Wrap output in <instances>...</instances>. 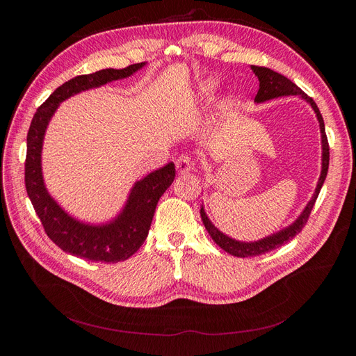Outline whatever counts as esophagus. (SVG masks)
<instances>
[{
	"mask_svg": "<svg viewBox=\"0 0 356 356\" xmlns=\"http://www.w3.org/2000/svg\"><path fill=\"white\" fill-rule=\"evenodd\" d=\"M175 168L178 170V174H188V172L193 169V161L188 156L182 154L175 160Z\"/></svg>",
	"mask_w": 356,
	"mask_h": 356,
	"instance_id": "esophagus-1",
	"label": "esophagus"
}]
</instances>
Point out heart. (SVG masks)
Masks as SVG:
<instances>
[{"label": "heart", "mask_w": 356, "mask_h": 356, "mask_svg": "<svg viewBox=\"0 0 356 356\" xmlns=\"http://www.w3.org/2000/svg\"><path fill=\"white\" fill-rule=\"evenodd\" d=\"M218 84L215 80L208 79V80H203L197 84V95L200 98H209L215 92H217ZM225 105H229V102H225Z\"/></svg>", "instance_id": "1"}]
</instances>
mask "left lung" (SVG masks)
<instances>
[{"instance_id": "8db88e82", "label": "left lung", "mask_w": 356, "mask_h": 356, "mask_svg": "<svg viewBox=\"0 0 356 356\" xmlns=\"http://www.w3.org/2000/svg\"><path fill=\"white\" fill-rule=\"evenodd\" d=\"M251 70L257 75L258 81H260V89H258L257 96H255L257 104H261V102L270 101V99H275V98H281V96L298 95L301 99H305L312 106V108H314L318 122H319V129H321V144H322V163L321 165H322V168H321V175H319V179H318V184H316L314 196H312V199L306 204V208L303 209V212L298 215V218L293 224H289L288 227L279 230V232H276L270 236H266V238H263L260 241L241 242V241H236V239L230 238V236H227V234H224L222 232H220L217 227H215L212 221L208 218V215H207V212H204V208L202 204L200 217H202V221L204 224V229L208 230V233L211 234V238L213 239V242L217 243L220 248H222L225 252H229L234 257H241V258L261 255V254H266V252L272 251V250H276V248L286 243L288 241L293 239L294 236H297L301 232V229L305 227L307 220H309L312 208H314L319 191L322 188V184H324V181L327 178L328 165H330V147H328V139H327V135H325L324 118H322L315 101L309 98V96L303 90L297 88V86L293 81L286 79L285 75H282V74H279V72H276L270 68L255 67V65H252Z\"/></svg>"}]
</instances>
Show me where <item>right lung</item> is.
I'll use <instances>...</instances> for the list:
<instances>
[{
	"mask_svg": "<svg viewBox=\"0 0 356 356\" xmlns=\"http://www.w3.org/2000/svg\"><path fill=\"white\" fill-rule=\"evenodd\" d=\"M144 67L145 62H141L123 70L106 68L68 80L37 110L28 131L25 186L32 207L49 238L62 251L89 261H124L139 250L152 225L159 199L175 179V165L170 161L136 181L129 193L124 208L111 221L98 225L83 222L63 211L46 188L41 170V149L46 129L60 102L80 92L131 77Z\"/></svg>",
	"mask_w": 356,
	"mask_h": 356,
	"instance_id": "1",
	"label": "right lung"
}]
</instances>
